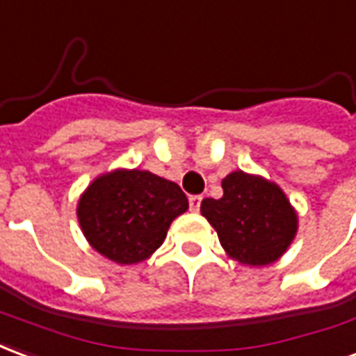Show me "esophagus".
Returning <instances> with one entry per match:
<instances>
[{
    "instance_id": "34e87169",
    "label": "esophagus",
    "mask_w": 356,
    "mask_h": 356,
    "mask_svg": "<svg viewBox=\"0 0 356 356\" xmlns=\"http://www.w3.org/2000/svg\"><path fill=\"white\" fill-rule=\"evenodd\" d=\"M201 201H203V197L201 195H191L189 197V209L193 210V212H197L199 207H201Z\"/></svg>"
}]
</instances>
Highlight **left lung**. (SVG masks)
Segmentation results:
<instances>
[{
  "instance_id": "1",
  "label": "left lung",
  "mask_w": 356,
  "mask_h": 356,
  "mask_svg": "<svg viewBox=\"0 0 356 356\" xmlns=\"http://www.w3.org/2000/svg\"><path fill=\"white\" fill-rule=\"evenodd\" d=\"M222 188L220 199H203L201 214L216 229L225 252L246 266L279 260L298 232L296 210L282 189L243 170L225 176Z\"/></svg>"
}]
</instances>
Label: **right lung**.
<instances>
[{"mask_svg":"<svg viewBox=\"0 0 356 356\" xmlns=\"http://www.w3.org/2000/svg\"><path fill=\"white\" fill-rule=\"evenodd\" d=\"M188 207V197L175 181L121 168L98 176L85 189L77 218L96 252L129 266L149 258L163 245L172 220Z\"/></svg>","mask_w":356,"mask_h":356,"instance_id":"1","label":"right lung"}]
</instances>
